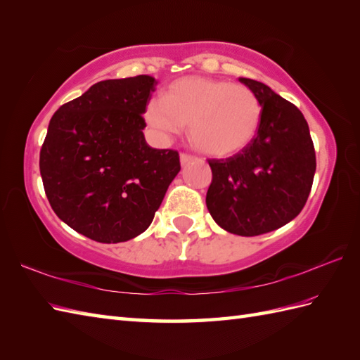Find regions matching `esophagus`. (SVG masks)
<instances>
[{
    "label": "esophagus",
    "mask_w": 360,
    "mask_h": 360,
    "mask_svg": "<svg viewBox=\"0 0 360 360\" xmlns=\"http://www.w3.org/2000/svg\"><path fill=\"white\" fill-rule=\"evenodd\" d=\"M179 159H181V165H187V164L192 162V160H195L193 156L186 155V153H182V155L179 156Z\"/></svg>",
    "instance_id": "esophagus-1"
}]
</instances>
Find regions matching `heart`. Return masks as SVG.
<instances>
[{
  "instance_id": "heart-1",
  "label": "heart",
  "mask_w": 360,
  "mask_h": 360,
  "mask_svg": "<svg viewBox=\"0 0 360 360\" xmlns=\"http://www.w3.org/2000/svg\"><path fill=\"white\" fill-rule=\"evenodd\" d=\"M263 108L246 85L188 75L170 83L164 98L151 97L143 119L159 142L190 125V141L212 158H231L254 142Z\"/></svg>"
}]
</instances>
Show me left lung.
<instances>
[{"mask_svg":"<svg viewBox=\"0 0 360 360\" xmlns=\"http://www.w3.org/2000/svg\"><path fill=\"white\" fill-rule=\"evenodd\" d=\"M240 82L262 103V125L246 150L209 160L212 184L205 204L224 231L255 236L288 224L302 212L314 179L316 151L308 122L295 105L262 82Z\"/></svg>","mask_w":360,"mask_h":360,"instance_id":"8db88e82","label":"left lung"}]
</instances>
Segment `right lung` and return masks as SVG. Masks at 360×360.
<instances>
[{"label": "right lung", "instance_id": "add662e5", "mask_svg": "<svg viewBox=\"0 0 360 360\" xmlns=\"http://www.w3.org/2000/svg\"><path fill=\"white\" fill-rule=\"evenodd\" d=\"M151 75L103 80L53 114L40 173L56 215L98 243H122L148 229L181 170L174 150L145 142L142 117Z\"/></svg>", "mask_w": 360, "mask_h": 360}]
</instances>
